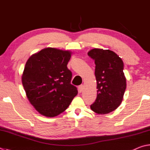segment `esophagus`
<instances>
[{
	"label": "esophagus",
	"instance_id": "obj_1",
	"mask_svg": "<svg viewBox=\"0 0 150 150\" xmlns=\"http://www.w3.org/2000/svg\"><path fill=\"white\" fill-rule=\"evenodd\" d=\"M83 89V85H80V86L78 87V91L81 93V91H82Z\"/></svg>",
	"mask_w": 150,
	"mask_h": 150
}]
</instances>
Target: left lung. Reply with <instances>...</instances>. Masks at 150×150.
<instances>
[{
  "mask_svg": "<svg viewBox=\"0 0 150 150\" xmlns=\"http://www.w3.org/2000/svg\"><path fill=\"white\" fill-rule=\"evenodd\" d=\"M87 54L95 61L97 89V98L90 108L98 114H108L123 99L127 84L123 61L109 50L94 48Z\"/></svg>",
  "mask_w": 150,
  "mask_h": 150,
  "instance_id": "left-lung-1",
  "label": "left lung"
}]
</instances>
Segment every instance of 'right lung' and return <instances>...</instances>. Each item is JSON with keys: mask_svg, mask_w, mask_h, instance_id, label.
Returning <instances> with one entry per match:
<instances>
[{"mask_svg": "<svg viewBox=\"0 0 150 150\" xmlns=\"http://www.w3.org/2000/svg\"><path fill=\"white\" fill-rule=\"evenodd\" d=\"M72 53L46 47L31 55L25 64L23 86L30 103L44 116L53 117L63 112L78 94L67 68Z\"/></svg>", "mask_w": 150, "mask_h": 150, "instance_id": "1", "label": "right lung"}]
</instances>
